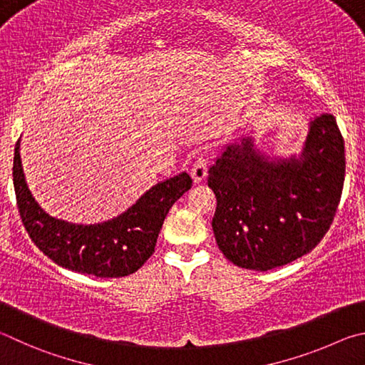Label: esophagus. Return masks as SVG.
<instances>
[{
	"label": "esophagus",
	"mask_w": 365,
	"mask_h": 365,
	"mask_svg": "<svg viewBox=\"0 0 365 365\" xmlns=\"http://www.w3.org/2000/svg\"><path fill=\"white\" fill-rule=\"evenodd\" d=\"M207 170H208V162L205 157H199L194 162L192 168H190V176H192V179L195 182H202L203 179H205L207 176Z\"/></svg>",
	"instance_id": "1"
}]
</instances>
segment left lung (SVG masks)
<instances>
[{"instance_id":"left-lung-1","label":"left lung","mask_w":365,"mask_h":365,"mask_svg":"<svg viewBox=\"0 0 365 365\" xmlns=\"http://www.w3.org/2000/svg\"><path fill=\"white\" fill-rule=\"evenodd\" d=\"M344 181V143L334 115L309 123L303 150L271 158L250 136L227 144L208 170L216 244L239 267L269 271L309 253L329 231Z\"/></svg>"}]
</instances>
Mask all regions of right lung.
<instances>
[{"instance_id":"add662e5","label":"right lung","mask_w":365,"mask_h":365,"mask_svg":"<svg viewBox=\"0 0 365 365\" xmlns=\"http://www.w3.org/2000/svg\"><path fill=\"white\" fill-rule=\"evenodd\" d=\"M12 178L19 213L31 242L56 264L96 277L136 272L155 250L173 203L192 186V179L182 171L152 186L121 215L86 226L53 218L38 205L25 181L21 139L16 143Z\"/></svg>"}]
</instances>
